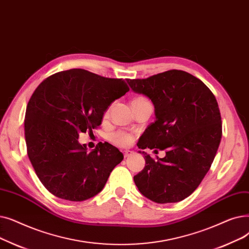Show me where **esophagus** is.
Returning <instances> with one entry per match:
<instances>
[{"label":"esophagus","instance_id":"obj_1","mask_svg":"<svg viewBox=\"0 0 249 249\" xmlns=\"http://www.w3.org/2000/svg\"><path fill=\"white\" fill-rule=\"evenodd\" d=\"M123 154H124V157L126 158V157L132 156L133 154H134V152L133 151H129V150H125V151H123Z\"/></svg>","mask_w":249,"mask_h":249}]
</instances>
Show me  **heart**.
I'll use <instances>...</instances> for the list:
<instances>
[{"label": "heart", "mask_w": 249, "mask_h": 249, "mask_svg": "<svg viewBox=\"0 0 249 249\" xmlns=\"http://www.w3.org/2000/svg\"><path fill=\"white\" fill-rule=\"evenodd\" d=\"M145 99H146L145 97L139 96V97H136L133 100V102L134 101H139V100H145ZM109 111H110V106L105 110L104 116H107L109 114ZM134 140H135V136L131 133L125 132V131H117V132L111 134L110 137H109V141L111 142L112 144H114L118 147H123V148L131 146L133 144Z\"/></svg>", "instance_id": "obj_1"}]
</instances>
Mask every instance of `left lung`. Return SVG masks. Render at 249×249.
I'll return each instance as SVG.
<instances>
[{"label": "left lung", "mask_w": 249, "mask_h": 249, "mask_svg": "<svg viewBox=\"0 0 249 249\" xmlns=\"http://www.w3.org/2000/svg\"><path fill=\"white\" fill-rule=\"evenodd\" d=\"M127 83L155 107L156 121L148 125L138 147L166 152L155 160L143 151L146 165L134 176L135 183L153 202H180L202 182L219 148L222 122L216 97L199 79L180 70Z\"/></svg>", "instance_id": "obj_1"}]
</instances>
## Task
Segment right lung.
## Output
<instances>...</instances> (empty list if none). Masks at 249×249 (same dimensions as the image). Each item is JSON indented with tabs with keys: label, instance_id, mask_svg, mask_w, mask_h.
<instances>
[{
	"label": "right lung",
	"instance_id": "obj_1",
	"mask_svg": "<svg viewBox=\"0 0 249 249\" xmlns=\"http://www.w3.org/2000/svg\"><path fill=\"white\" fill-rule=\"evenodd\" d=\"M129 90L123 79L82 69L55 73L31 95L25 113L27 154L35 173L53 196L82 202L102 191L124 155L108 143L87 153L80 133H92L104 111Z\"/></svg>",
	"mask_w": 249,
	"mask_h": 249
}]
</instances>
